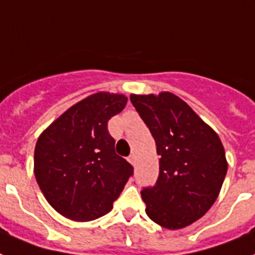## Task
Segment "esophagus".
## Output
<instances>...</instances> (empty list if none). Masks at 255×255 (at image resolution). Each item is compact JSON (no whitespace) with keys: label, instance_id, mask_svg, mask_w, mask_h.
<instances>
[{"label":"esophagus","instance_id":"34e87169","mask_svg":"<svg viewBox=\"0 0 255 255\" xmlns=\"http://www.w3.org/2000/svg\"><path fill=\"white\" fill-rule=\"evenodd\" d=\"M128 162L132 163V165H134V162H136V157H134V154H131V156L128 157Z\"/></svg>","mask_w":255,"mask_h":255}]
</instances>
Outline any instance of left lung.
<instances>
[{"label":"left lung","mask_w":255,"mask_h":255,"mask_svg":"<svg viewBox=\"0 0 255 255\" xmlns=\"http://www.w3.org/2000/svg\"><path fill=\"white\" fill-rule=\"evenodd\" d=\"M160 156L156 185L141 191L145 212L162 228L182 229L210 210L228 170L219 134L170 92L131 94Z\"/></svg>","instance_id":"left-lung-1"}]
</instances>
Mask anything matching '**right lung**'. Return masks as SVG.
Instances as JSON below:
<instances>
[{"mask_svg":"<svg viewBox=\"0 0 255 255\" xmlns=\"http://www.w3.org/2000/svg\"><path fill=\"white\" fill-rule=\"evenodd\" d=\"M127 105V97L99 92L61 114L39 136L34 174L47 202L73 221L95 220L113 210L131 163L115 153L107 122Z\"/></svg>","mask_w":255,"mask_h":255,"instance_id":"obj_1","label":"right lung"}]
</instances>
